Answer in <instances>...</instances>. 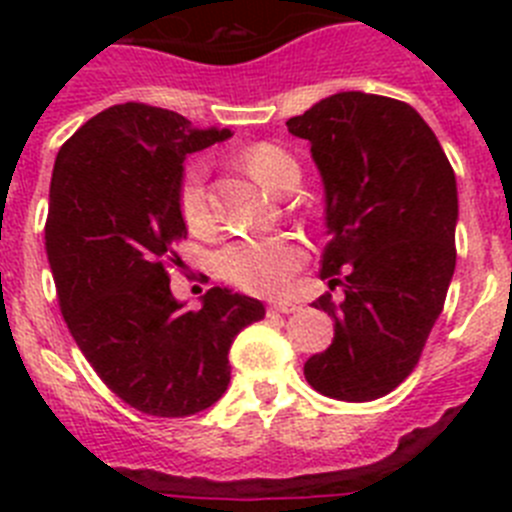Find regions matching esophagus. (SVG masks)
Masks as SVG:
<instances>
[{
    "instance_id": "obj_1",
    "label": "esophagus",
    "mask_w": 512,
    "mask_h": 512,
    "mask_svg": "<svg viewBox=\"0 0 512 512\" xmlns=\"http://www.w3.org/2000/svg\"><path fill=\"white\" fill-rule=\"evenodd\" d=\"M300 310V305L297 302H271L269 305V312H282V315H289V312Z\"/></svg>"
}]
</instances>
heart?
Wrapping results in <instances>:
<instances>
[{
  "mask_svg": "<svg viewBox=\"0 0 512 512\" xmlns=\"http://www.w3.org/2000/svg\"><path fill=\"white\" fill-rule=\"evenodd\" d=\"M243 164L271 192H282L289 176L297 174L295 158L271 143H256L243 153ZM205 161H189L179 182V212L189 228H205ZM307 253L292 235H266V238H238L217 253V271L228 282L256 292V295H279L292 284Z\"/></svg>",
  "mask_w": 512,
  "mask_h": 512,
  "instance_id": "heart-1",
  "label": "heart"
}]
</instances>
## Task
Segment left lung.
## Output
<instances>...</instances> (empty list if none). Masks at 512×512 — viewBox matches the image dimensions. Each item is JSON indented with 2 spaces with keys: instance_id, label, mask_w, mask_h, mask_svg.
Here are the masks:
<instances>
[{
  "instance_id": "obj_1",
  "label": "left lung",
  "mask_w": 512,
  "mask_h": 512,
  "mask_svg": "<svg viewBox=\"0 0 512 512\" xmlns=\"http://www.w3.org/2000/svg\"><path fill=\"white\" fill-rule=\"evenodd\" d=\"M287 130L310 143L325 189L320 277L343 300L312 305L333 318V343L305 361L325 397L369 402L415 369L456 266V176L436 133L400 99L338 92Z\"/></svg>"
}]
</instances>
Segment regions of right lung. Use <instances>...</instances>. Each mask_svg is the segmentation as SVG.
Returning a JSON list of instances; mask_svg holds the SVG:
<instances>
[{
	"mask_svg": "<svg viewBox=\"0 0 512 512\" xmlns=\"http://www.w3.org/2000/svg\"><path fill=\"white\" fill-rule=\"evenodd\" d=\"M161 107L115 104L61 146L45 253L63 320L94 372L130 408L156 418L202 413L225 395L228 351L266 315L225 287L187 310L171 295L184 158L230 138Z\"/></svg>",
	"mask_w": 512,
	"mask_h": 512,
	"instance_id": "add662e5",
	"label": "right lung"
}]
</instances>
